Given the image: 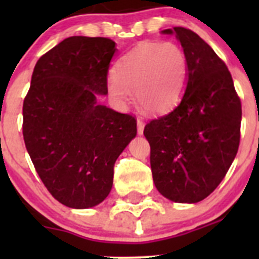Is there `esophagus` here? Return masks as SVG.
<instances>
[{
    "label": "esophagus",
    "mask_w": 259,
    "mask_h": 259,
    "mask_svg": "<svg viewBox=\"0 0 259 259\" xmlns=\"http://www.w3.org/2000/svg\"><path fill=\"white\" fill-rule=\"evenodd\" d=\"M137 124H138V135H143V133H144V121H143L142 119H138L137 120Z\"/></svg>",
    "instance_id": "1"
}]
</instances>
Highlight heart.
I'll return each mask as SVG.
<instances>
[{
	"mask_svg": "<svg viewBox=\"0 0 259 259\" xmlns=\"http://www.w3.org/2000/svg\"><path fill=\"white\" fill-rule=\"evenodd\" d=\"M188 59L178 44L140 42L116 62L108 91L119 105L132 99L150 114H165L182 99L188 81Z\"/></svg>",
	"mask_w": 259,
	"mask_h": 259,
	"instance_id": "obj_1",
	"label": "heart"
}]
</instances>
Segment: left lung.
I'll return each instance as SVG.
<instances>
[{"mask_svg":"<svg viewBox=\"0 0 259 259\" xmlns=\"http://www.w3.org/2000/svg\"><path fill=\"white\" fill-rule=\"evenodd\" d=\"M176 35L188 59L184 96L174 110L146 124L156 189L176 203H198L226 177L237 155L242 106L231 72L213 49L184 27Z\"/></svg>","mask_w":259,"mask_h":259,"instance_id":"left-lung-1","label":"left lung"}]
</instances>
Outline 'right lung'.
Returning <instances> with one entry per match:
<instances>
[{
	"label": "right lung",
	"instance_id": "obj_1",
	"mask_svg": "<svg viewBox=\"0 0 259 259\" xmlns=\"http://www.w3.org/2000/svg\"><path fill=\"white\" fill-rule=\"evenodd\" d=\"M110 38L71 36L36 64L23 101V139L55 199L74 209L100 204L114 164L137 137V120L99 103L116 52Z\"/></svg>",
	"mask_w": 259,
	"mask_h": 259
}]
</instances>
